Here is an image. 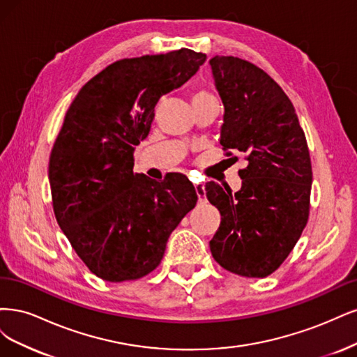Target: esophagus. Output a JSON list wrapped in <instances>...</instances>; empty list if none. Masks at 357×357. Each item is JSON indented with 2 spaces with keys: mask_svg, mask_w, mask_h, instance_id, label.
<instances>
[{
  "mask_svg": "<svg viewBox=\"0 0 357 357\" xmlns=\"http://www.w3.org/2000/svg\"><path fill=\"white\" fill-rule=\"evenodd\" d=\"M194 188H195V192H197L199 200H204V187L202 185V183H195Z\"/></svg>",
  "mask_w": 357,
  "mask_h": 357,
  "instance_id": "34e87169",
  "label": "esophagus"
}]
</instances>
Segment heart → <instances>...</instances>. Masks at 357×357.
<instances>
[{"mask_svg":"<svg viewBox=\"0 0 357 357\" xmlns=\"http://www.w3.org/2000/svg\"><path fill=\"white\" fill-rule=\"evenodd\" d=\"M197 99H213V95H211L209 91H199L192 100H197Z\"/></svg>","mask_w":357,"mask_h":357,"instance_id":"heart-1","label":"heart"}]
</instances>
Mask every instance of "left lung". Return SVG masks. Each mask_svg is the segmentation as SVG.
Instances as JSON below:
<instances>
[{
  "label": "left lung",
  "instance_id": "left-lung-1",
  "mask_svg": "<svg viewBox=\"0 0 357 357\" xmlns=\"http://www.w3.org/2000/svg\"><path fill=\"white\" fill-rule=\"evenodd\" d=\"M209 63L224 103L221 145L248 162L238 170L237 192L206 183L208 200L221 213L211 252L228 271L267 278L291 254L308 220L313 174L305 135L292 102L261 68L233 56H215Z\"/></svg>",
  "mask_w": 357,
  "mask_h": 357
}]
</instances>
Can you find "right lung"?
Here are the masks:
<instances>
[{"instance_id":"1","label":"right lung","mask_w":357,"mask_h":357,"mask_svg":"<svg viewBox=\"0 0 357 357\" xmlns=\"http://www.w3.org/2000/svg\"><path fill=\"white\" fill-rule=\"evenodd\" d=\"M190 49L121 59L87 82L68 108L49 162L56 221L89 270L107 282L141 279L197 203L185 175L133 172L158 99L199 71Z\"/></svg>"}]
</instances>
